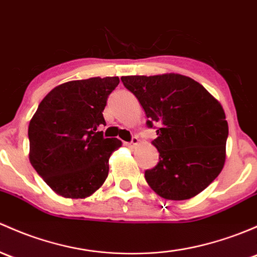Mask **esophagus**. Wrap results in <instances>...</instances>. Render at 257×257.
Listing matches in <instances>:
<instances>
[{"mask_svg": "<svg viewBox=\"0 0 257 257\" xmlns=\"http://www.w3.org/2000/svg\"><path fill=\"white\" fill-rule=\"evenodd\" d=\"M138 143H139V139H138L137 137H133L132 138V140L129 143H125V145L128 148H131V149H133V148H136L138 145Z\"/></svg>", "mask_w": 257, "mask_h": 257, "instance_id": "obj_1", "label": "esophagus"}]
</instances>
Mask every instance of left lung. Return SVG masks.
Instances as JSON below:
<instances>
[{
    "instance_id": "1",
    "label": "left lung",
    "mask_w": 257,
    "mask_h": 257,
    "mask_svg": "<svg viewBox=\"0 0 257 257\" xmlns=\"http://www.w3.org/2000/svg\"><path fill=\"white\" fill-rule=\"evenodd\" d=\"M124 87L137 97L159 163L145 180L165 199H190L217 178L225 163L228 121L220 103L201 83L178 74L123 76Z\"/></svg>"
}]
</instances>
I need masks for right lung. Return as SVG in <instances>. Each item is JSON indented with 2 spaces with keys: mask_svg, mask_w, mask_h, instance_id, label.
Instances as JSON below:
<instances>
[{
  "mask_svg": "<svg viewBox=\"0 0 257 257\" xmlns=\"http://www.w3.org/2000/svg\"><path fill=\"white\" fill-rule=\"evenodd\" d=\"M114 77H91L56 86L43 98L29 121V160L54 192L85 198L108 176V160L121 143L103 138V112Z\"/></svg>",
  "mask_w": 257,
  "mask_h": 257,
  "instance_id": "1",
  "label": "right lung"
}]
</instances>
